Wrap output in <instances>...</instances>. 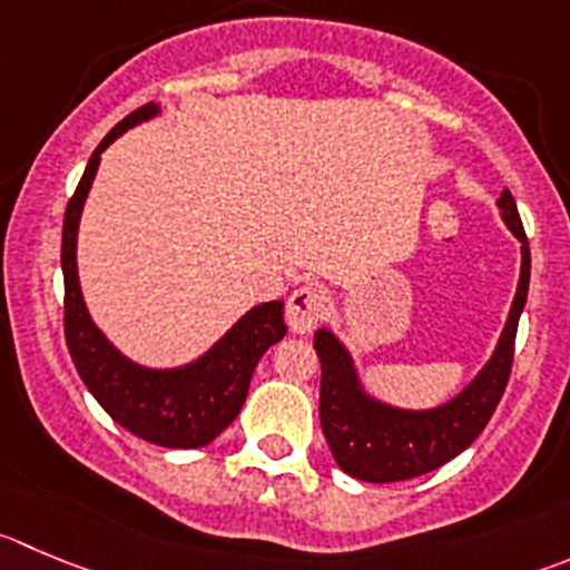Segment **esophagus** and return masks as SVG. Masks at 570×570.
<instances>
[{
    "mask_svg": "<svg viewBox=\"0 0 570 570\" xmlns=\"http://www.w3.org/2000/svg\"><path fill=\"white\" fill-rule=\"evenodd\" d=\"M324 316V291L318 285H302L285 305V318L294 333H311Z\"/></svg>",
    "mask_w": 570,
    "mask_h": 570,
    "instance_id": "34e87169",
    "label": "esophagus"
}]
</instances>
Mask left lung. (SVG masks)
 I'll list each match as a JSON object with an SVG mask.
<instances>
[{
  "label": "left lung",
  "instance_id": "obj_1",
  "mask_svg": "<svg viewBox=\"0 0 570 570\" xmlns=\"http://www.w3.org/2000/svg\"><path fill=\"white\" fill-rule=\"evenodd\" d=\"M498 209L507 229L523 243L518 291H514L507 324L490 361L456 397L444 400L433 409H403V405L386 403L366 389L355 357L333 330L318 327L313 335V346L322 361V394H318L322 431L327 436L335 464L352 479L392 484V481L416 479V475L442 468L468 451L487 428L495 405L501 403L509 372H512L520 313L529 296L532 257H529L523 224H520L509 189H503L498 198Z\"/></svg>",
  "mask_w": 570,
  "mask_h": 570
}]
</instances>
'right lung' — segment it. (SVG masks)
<instances>
[{
	"mask_svg": "<svg viewBox=\"0 0 570 570\" xmlns=\"http://www.w3.org/2000/svg\"><path fill=\"white\" fill-rule=\"evenodd\" d=\"M159 114L161 106L148 102L117 122L91 154L83 178L69 200L61 240L63 333L80 381L117 425L150 444L189 451L209 444L235 422L246 403L254 366L268 346L285 338L288 327L282 318L285 302H263L243 313L204 355L181 366L156 370L122 355L89 316L78 276V229L83 204L102 150L128 128H137Z\"/></svg>",
	"mask_w": 570,
	"mask_h": 570,
	"instance_id": "right-lung-1",
	"label": "right lung"
}]
</instances>
